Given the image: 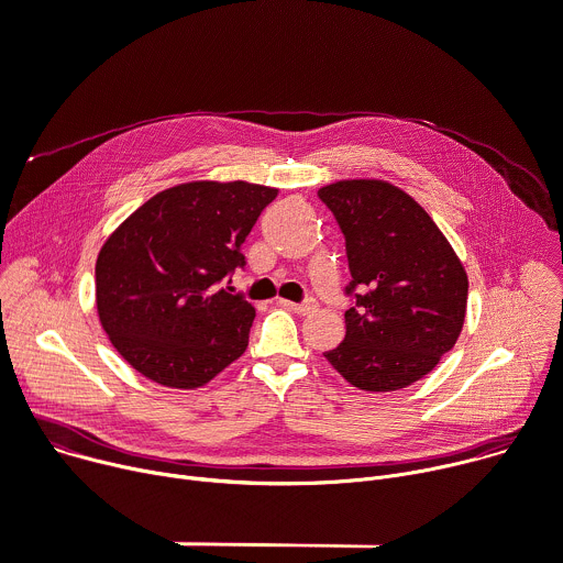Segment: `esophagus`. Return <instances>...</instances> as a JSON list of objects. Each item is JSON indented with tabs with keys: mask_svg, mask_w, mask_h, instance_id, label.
Instances as JSON below:
<instances>
[{
	"mask_svg": "<svg viewBox=\"0 0 563 563\" xmlns=\"http://www.w3.org/2000/svg\"><path fill=\"white\" fill-rule=\"evenodd\" d=\"M280 305L283 308H287V310H291V312H296V314H312V312H317V300L314 298H308L305 302H289V300H280Z\"/></svg>",
	"mask_w": 563,
	"mask_h": 563,
	"instance_id": "34e87169",
	"label": "esophagus"
}]
</instances>
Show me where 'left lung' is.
Returning <instances> with one entry per match:
<instances>
[{
  "label": "left lung",
  "mask_w": 563,
  "mask_h": 563,
  "mask_svg": "<svg viewBox=\"0 0 563 563\" xmlns=\"http://www.w3.org/2000/svg\"><path fill=\"white\" fill-rule=\"evenodd\" d=\"M350 267L345 339L323 352L352 386L388 393L429 375L463 332L467 272L420 203L384 179L319 188Z\"/></svg>",
  "instance_id": "left-lung-1"
}]
</instances>
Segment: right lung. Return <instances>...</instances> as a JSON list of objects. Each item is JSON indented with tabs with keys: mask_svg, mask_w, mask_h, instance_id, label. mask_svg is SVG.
Segmentation results:
<instances>
[{
	"mask_svg": "<svg viewBox=\"0 0 563 563\" xmlns=\"http://www.w3.org/2000/svg\"><path fill=\"white\" fill-rule=\"evenodd\" d=\"M278 188L188 181L119 224L96 261V308L123 360L168 388H199L249 345L253 305L222 287Z\"/></svg>",
	"mask_w": 563,
	"mask_h": 563,
	"instance_id": "right-lung-1",
	"label": "right lung"
}]
</instances>
